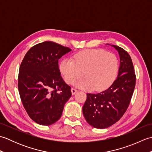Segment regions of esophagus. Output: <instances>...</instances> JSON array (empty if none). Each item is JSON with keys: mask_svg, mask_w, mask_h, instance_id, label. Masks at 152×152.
I'll return each mask as SVG.
<instances>
[{"mask_svg": "<svg viewBox=\"0 0 152 152\" xmlns=\"http://www.w3.org/2000/svg\"><path fill=\"white\" fill-rule=\"evenodd\" d=\"M77 91H77V90H76V89H74V88H72V89H71V92H72V95L75 94V93H76Z\"/></svg>", "mask_w": 152, "mask_h": 152, "instance_id": "1", "label": "esophagus"}]
</instances>
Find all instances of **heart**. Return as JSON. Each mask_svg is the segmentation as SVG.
I'll list each match as a JSON object with an SVG mask.
<instances>
[{
  "label": "heart",
  "mask_w": 152,
  "mask_h": 152,
  "mask_svg": "<svg viewBox=\"0 0 152 152\" xmlns=\"http://www.w3.org/2000/svg\"><path fill=\"white\" fill-rule=\"evenodd\" d=\"M64 80L77 88L101 91L110 86L117 76L119 61L114 53L103 50H86L73 56V60L64 59L59 65Z\"/></svg>",
  "instance_id": "b5f03b06"
}]
</instances>
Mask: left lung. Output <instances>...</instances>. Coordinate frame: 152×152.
I'll return each instance as SVG.
<instances>
[{
    "instance_id": "8db88e82",
    "label": "left lung",
    "mask_w": 152,
    "mask_h": 152,
    "mask_svg": "<svg viewBox=\"0 0 152 152\" xmlns=\"http://www.w3.org/2000/svg\"><path fill=\"white\" fill-rule=\"evenodd\" d=\"M120 60L117 78L99 93H88L82 107L86 120L92 127L105 129L119 121L127 110L135 88L136 76L131 58L123 48L113 45Z\"/></svg>"
}]
</instances>
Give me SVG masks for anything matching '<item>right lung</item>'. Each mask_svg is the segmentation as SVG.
Segmentation results:
<instances>
[{
  "instance_id": "obj_1",
  "label": "right lung",
  "mask_w": 152,
  "mask_h": 152,
  "mask_svg": "<svg viewBox=\"0 0 152 152\" xmlns=\"http://www.w3.org/2000/svg\"><path fill=\"white\" fill-rule=\"evenodd\" d=\"M71 50L46 41L32 47L21 63L18 89L29 117L38 124L50 125L60 119L72 95L64 82L58 60Z\"/></svg>"
}]
</instances>
